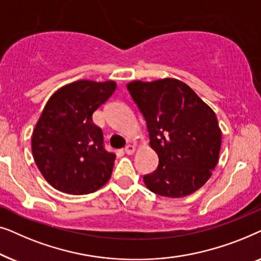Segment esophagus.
<instances>
[{
	"label": "esophagus",
	"mask_w": 261,
	"mask_h": 261,
	"mask_svg": "<svg viewBox=\"0 0 261 261\" xmlns=\"http://www.w3.org/2000/svg\"><path fill=\"white\" fill-rule=\"evenodd\" d=\"M124 152L127 153V154H133L135 152V146L134 145H127L126 147H124Z\"/></svg>",
	"instance_id": "34e87169"
}]
</instances>
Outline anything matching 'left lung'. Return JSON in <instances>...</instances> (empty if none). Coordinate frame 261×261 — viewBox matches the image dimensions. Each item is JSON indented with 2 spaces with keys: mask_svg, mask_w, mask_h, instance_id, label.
Segmentation results:
<instances>
[{
  "mask_svg": "<svg viewBox=\"0 0 261 261\" xmlns=\"http://www.w3.org/2000/svg\"><path fill=\"white\" fill-rule=\"evenodd\" d=\"M128 91L147 124L159 165L144 176L149 190L184 197L203 187L219 162L221 129L215 113L183 82L134 81Z\"/></svg>",
  "mask_w": 261,
  "mask_h": 261,
  "instance_id": "left-lung-1",
  "label": "left lung"
}]
</instances>
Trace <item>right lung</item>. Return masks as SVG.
Segmentation results:
<instances>
[{
    "mask_svg": "<svg viewBox=\"0 0 261 261\" xmlns=\"http://www.w3.org/2000/svg\"><path fill=\"white\" fill-rule=\"evenodd\" d=\"M115 89L113 81H77L46 103L32 135V152L41 174L57 190L87 195L109 180L115 154L105 148L92 114Z\"/></svg>",
    "mask_w": 261,
    "mask_h": 261,
    "instance_id": "1",
    "label": "right lung"
}]
</instances>
